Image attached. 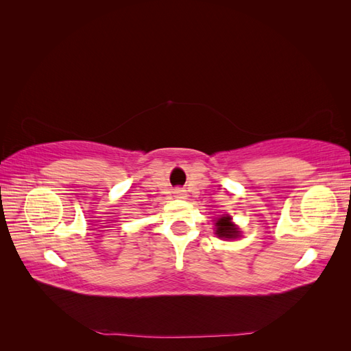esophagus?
Instances as JSON below:
<instances>
[{"instance_id": "obj_1", "label": "esophagus", "mask_w": 351, "mask_h": 351, "mask_svg": "<svg viewBox=\"0 0 351 351\" xmlns=\"http://www.w3.org/2000/svg\"><path fill=\"white\" fill-rule=\"evenodd\" d=\"M174 195L178 199H184L186 197V190H183L182 187H177V189H174Z\"/></svg>"}]
</instances>
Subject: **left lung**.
<instances>
[{"label": "left lung", "instance_id": "obj_1", "mask_svg": "<svg viewBox=\"0 0 351 351\" xmlns=\"http://www.w3.org/2000/svg\"><path fill=\"white\" fill-rule=\"evenodd\" d=\"M217 236L222 239H236L239 237V228L231 222V217H221L217 222Z\"/></svg>", "mask_w": 351, "mask_h": 351}]
</instances>
